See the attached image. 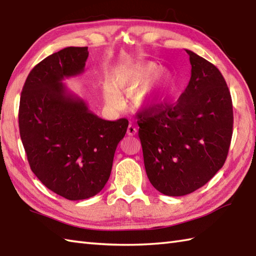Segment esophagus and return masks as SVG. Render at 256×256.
<instances>
[{
  "instance_id": "1",
  "label": "esophagus",
  "mask_w": 256,
  "mask_h": 256,
  "mask_svg": "<svg viewBox=\"0 0 256 256\" xmlns=\"http://www.w3.org/2000/svg\"><path fill=\"white\" fill-rule=\"evenodd\" d=\"M137 127H136V124H129V126L127 128V134L128 136H134L136 134H137Z\"/></svg>"
}]
</instances>
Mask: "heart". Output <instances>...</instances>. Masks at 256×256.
<instances>
[{"mask_svg":"<svg viewBox=\"0 0 256 256\" xmlns=\"http://www.w3.org/2000/svg\"><path fill=\"white\" fill-rule=\"evenodd\" d=\"M159 72V66L154 62H144L136 66L126 74L112 78V85L106 84L102 88V96L108 106L119 108L122 105L120 95L134 94L146 88L139 96L140 104H149L162 98L172 92L174 80L170 72Z\"/></svg>","mask_w":256,"mask_h":256,"instance_id":"obj_1","label":"heart"}]
</instances>
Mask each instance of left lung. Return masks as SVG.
Listing matches in <instances>:
<instances>
[{"label": "left lung", "mask_w": 256, "mask_h": 256, "mask_svg": "<svg viewBox=\"0 0 256 256\" xmlns=\"http://www.w3.org/2000/svg\"><path fill=\"white\" fill-rule=\"evenodd\" d=\"M191 78L176 104L138 114L148 179L161 194L181 196L204 186L220 170L230 148L233 107L226 82L210 62L186 50Z\"/></svg>", "instance_id": "8db88e82"}]
</instances>
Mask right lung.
I'll list each match as a JSON object with an SVG mask.
<instances>
[{
    "instance_id": "1",
    "label": "right lung",
    "mask_w": 256,
    "mask_h": 256,
    "mask_svg": "<svg viewBox=\"0 0 256 256\" xmlns=\"http://www.w3.org/2000/svg\"><path fill=\"white\" fill-rule=\"evenodd\" d=\"M87 57L88 48L72 46L48 56L30 70L20 100V134L30 169L72 201L102 190L128 128L126 118H99L62 82L84 72Z\"/></svg>"
}]
</instances>
